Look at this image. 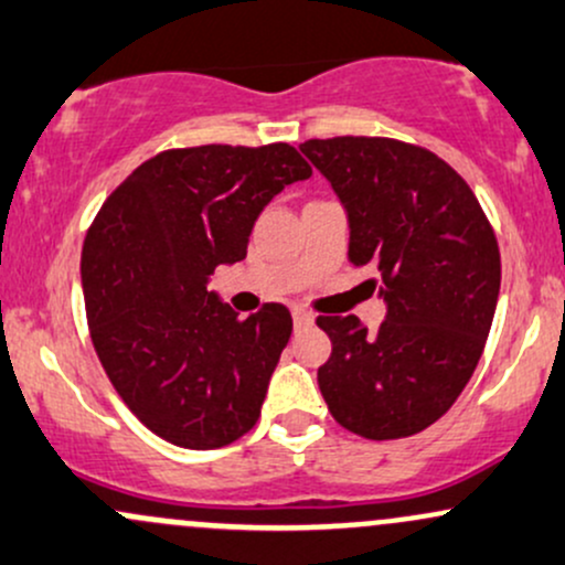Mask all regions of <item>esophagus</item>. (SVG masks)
<instances>
[{"label": "esophagus", "instance_id": "obj_1", "mask_svg": "<svg viewBox=\"0 0 565 565\" xmlns=\"http://www.w3.org/2000/svg\"><path fill=\"white\" fill-rule=\"evenodd\" d=\"M294 323H296V329H305V326L315 323V315L307 312V309H301V307H294Z\"/></svg>", "mask_w": 565, "mask_h": 565}]
</instances>
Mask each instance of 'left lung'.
Wrapping results in <instances>:
<instances>
[{
    "instance_id": "8db88e82",
    "label": "left lung",
    "mask_w": 565,
    "mask_h": 565,
    "mask_svg": "<svg viewBox=\"0 0 565 565\" xmlns=\"http://www.w3.org/2000/svg\"><path fill=\"white\" fill-rule=\"evenodd\" d=\"M301 153L348 212L350 264L377 271L387 305L374 333L355 315H320L333 344L320 393L363 439L420 434L455 404L484 350L501 288L493 226L466 180L426 148L333 137L307 139Z\"/></svg>"
}]
</instances>
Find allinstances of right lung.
Listing matches in <instances>:
<instances>
[{"label":"right lung","instance_id":"1","mask_svg":"<svg viewBox=\"0 0 565 565\" xmlns=\"http://www.w3.org/2000/svg\"><path fill=\"white\" fill-rule=\"evenodd\" d=\"M309 174L285 142L163 150L90 223L81 258L90 342L161 439L215 450L256 426L294 320L282 305L239 318L207 282L247 256L260 210Z\"/></svg>","mask_w":565,"mask_h":565}]
</instances>
